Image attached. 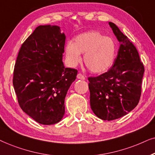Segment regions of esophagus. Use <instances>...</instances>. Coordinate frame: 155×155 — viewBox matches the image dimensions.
<instances>
[{"mask_svg": "<svg viewBox=\"0 0 155 155\" xmlns=\"http://www.w3.org/2000/svg\"><path fill=\"white\" fill-rule=\"evenodd\" d=\"M77 79H78L84 80V79H85V77H84V76L83 75H82V74H81V73H79V74H77Z\"/></svg>", "mask_w": 155, "mask_h": 155, "instance_id": "obj_1", "label": "esophagus"}]
</instances>
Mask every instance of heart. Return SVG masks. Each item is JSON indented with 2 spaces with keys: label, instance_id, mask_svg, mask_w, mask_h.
Returning <instances> with one entry per match:
<instances>
[{
  "label": "heart",
  "instance_id": "1",
  "mask_svg": "<svg viewBox=\"0 0 155 155\" xmlns=\"http://www.w3.org/2000/svg\"><path fill=\"white\" fill-rule=\"evenodd\" d=\"M81 54H84V62L91 71L103 73L114 62L116 44L112 38L99 32H84L74 38V43L67 42L64 47L65 58L70 67L80 63Z\"/></svg>",
  "mask_w": 155,
  "mask_h": 155
}]
</instances>
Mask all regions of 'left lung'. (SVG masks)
Returning a JSON list of instances; mask_svg holds the SVG:
<instances>
[{
  "instance_id": "left-lung-1",
  "label": "left lung",
  "mask_w": 155,
  "mask_h": 155,
  "mask_svg": "<svg viewBox=\"0 0 155 155\" xmlns=\"http://www.w3.org/2000/svg\"><path fill=\"white\" fill-rule=\"evenodd\" d=\"M108 24L120 42L117 55L108 71L88 78V88L93 112L100 119L110 121L124 116L137 106L145 68L127 37L114 23Z\"/></svg>"
}]
</instances>
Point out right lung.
<instances>
[{"label": "right lung", "instance_id": "1", "mask_svg": "<svg viewBox=\"0 0 155 155\" xmlns=\"http://www.w3.org/2000/svg\"><path fill=\"white\" fill-rule=\"evenodd\" d=\"M66 36L60 27H37L22 45L13 73V86L20 108L42 125L62 119L64 100L77 70L62 61Z\"/></svg>", "mask_w": 155, "mask_h": 155}]
</instances>
